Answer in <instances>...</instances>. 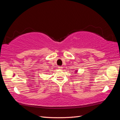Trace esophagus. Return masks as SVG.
Here are the masks:
<instances>
[{
  "mask_svg": "<svg viewBox=\"0 0 120 120\" xmlns=\"http://www.w3.org/2000/svg\"><path fill=\"white\" fill-rule=\"evenodd\" d=\"M58 68L59 69H62V67H61V66H59V67H58Z\"/></svg>",
  "mask_w": 120,
  "mask_h": 120,
  "instance_id": "obj_1",
  "label": "esophagus"
}]
</instances>
